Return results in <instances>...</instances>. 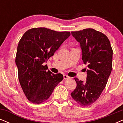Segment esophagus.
Wrapping results in <instances>:
<instances>
[{"mask_svg": "<svg viewBox=\"0 0 123 123\" xmlns=\"http://www.w3.org/2000/svg\"><path fill=\"white\" fill-rule=\"evenodd\" d=\"M70 78V77L69 76H68L67 75H63V79L65 80H69Z\"/></svg>", "mask_w": 123, "mask_h": 123, "instance_id": "esophagus-1", "label": "esophagus"}]
</instances>
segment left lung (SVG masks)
<instances>
[{"label": "left lung", "mask_w": 123, "mask_h": 123, "mask_svg": "<svg viewBox=\"0 0 123 123\" xmlns=\"http://www.w3.org/2000/svg\"><path fill=\"white\" fill-rule=\"evenodd\" d=\"M71 33L80 43L82 59L87 65L85 69L86 82L75 78L77 87L71 95L81 106H88L99 98L106 86L112 66V49L108 37L94 29Z\"/></svg>", "instance_id": "1"}]
</instances>
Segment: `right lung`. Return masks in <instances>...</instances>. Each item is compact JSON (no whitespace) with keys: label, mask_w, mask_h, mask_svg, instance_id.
<instances>
[{"label":"right lung","mask_w":123,"mask_h":123,"mask_svg":"<svg viewBox=\"0 0 123 123\" xmlns=\"http://www.w3.org/2000/svg\"><path fill=\"white\" fill-rule=\"evenodd\" d=\"M70 36L69 32L34 28L27 31L19 41L15 60L18 80L26 97L32 103L40 104L47 100L62 80V74H54L43 63Z\"/></svg>","instance_id":"right-lung-1"}]
</instances>
